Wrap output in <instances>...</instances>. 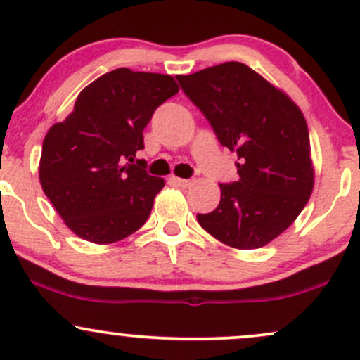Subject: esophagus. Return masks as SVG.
<instances>
[{
	"label": "esophagus",
	"mask_w": 360,
	"mask_h": 360,
	"mask_svg": "<svg viewBox=\"0 0 360 360\" xmlns=\"http://www.w3.org/2000/svg\"><path fill=\"white\" fill-rule=\"evenodd\" d=\"M174 181L177 186H181V188H191L194 184L193 179H181V177H174Z\"/></svg>",
	"instance_id": "obj_1"
}]
</instances>
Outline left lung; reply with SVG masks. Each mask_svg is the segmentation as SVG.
I'll use <instances>...</instances> for the list:
<instances>
[{
	"instance_id": "obj_1",
	"label": "left lung",
	"mask_w": 360,
	"mask_h": 360,
	"mask_svg": "<svg viewBox=\"0 0 360 360\" xmlns=\"http://www.w3.org/2000/svg\"><path fill=\"white\" fill-rule=\"evenodd\" d=\"M176 77L218 142L238 157L240 179L221 183L220 205L198 213V221L235 249L267 245L298 218L313 191L307 120L288 94L242 62Z\"/></svg>"
}]
</instances>
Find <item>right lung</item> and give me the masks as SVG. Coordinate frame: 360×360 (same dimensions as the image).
<instances>
[{"mask_svg": "<svg viewBox=\"0 0 360 360\" xmlns=\"http://www.w3.org/2000/svg\"><path fill=\"white\" fill-rule=\"evenodd\" d=\"M177 91L167 74L115 69L86 86L72 113L47 131L40 184L77 237L113 243L147 221L164 179L148 174L146 160L130 162L154 111Z\"/></svg>", "mask_w": 360, "mask_h": 360, "instance_id": "add662e5", "label": "right lung"}]
</instances>
